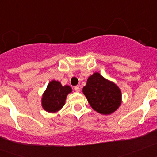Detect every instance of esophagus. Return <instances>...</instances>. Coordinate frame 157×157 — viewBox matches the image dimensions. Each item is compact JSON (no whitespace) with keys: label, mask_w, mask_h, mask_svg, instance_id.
<instances>
[{"label":"esophagus","mask_w":157,"mask_h":157,"mask_svg":"<svg viewBox=\"0 0 157 157\" xmlns=\"http://www.w3.org/2000/svg\"><path fill=\"white\" fill-rule=\"evenodd\" d=\"M75 90L76 92H79L80 91L79 86H75Z\"/></svg>","instance_id":"34e87169"}]
</instances>
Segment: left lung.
I'll use <instances>...</instances> for the list:
<instances>
[{"mask_svg": "<svg viewBox=\"0 0 157 157\" xmlns=\"http://www.w3.org/2000/svg\"><path fill=\"white\" fill-rule=\"evenodd\" d=\"M82 92L90 106L101 114H111L121 104L120 89L98 72L87 79L86 85L83 87Z\"/></svg>", "mask_w": 157, "mask_h": 157, "instance_id": "obj_1", "label": "left lung"}]
</instances>
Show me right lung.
<instances>
[{
  "instance_id": "add662e5",
  "label": "right lung",
  "mask_w": 157,
  "mask_h": 157,
  "mask_svg": "<svg viewBox=\"0 0 157 157\" xmlns=\"http://www.w3.org/2000/svg\"><path fill=\"white\" fill-rule=\"evenodd\" d=\"M71 92L68 86H63L58 81L52 80L48 83L42 97V107L45 111L55 112L64 105L67 95Z\"/></svg>"
}]
</instances>
